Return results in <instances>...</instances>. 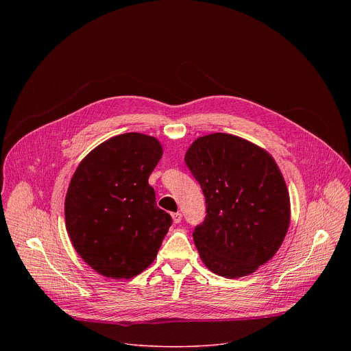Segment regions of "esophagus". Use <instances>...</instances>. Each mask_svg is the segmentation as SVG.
I'll use <instances>...</instances> for the list:
<instances>
[{
  "instance_id": "esophagus-1",
  "label": "esophagus",
  "mask_w": 351,
  "mask_h": 351,
  "mask_svg": "<svg viewBox=\"0 0 351 351\" xmlns=\"http://www.w3.org/2000/svg\"><path fill=\"white\" fill-rule=\"evenodd\" d=\"M172 219H173L175 223H179L182 221V214L180 213H173L172 214Z\"/></svg>"
}]
</instances>
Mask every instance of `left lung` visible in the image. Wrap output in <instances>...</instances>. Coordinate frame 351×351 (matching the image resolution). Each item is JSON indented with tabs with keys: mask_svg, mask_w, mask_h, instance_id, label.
<instances>
[{
	"mask_svg": "<svg viewBox=\"0 0 351 351\" xmlns=\"http://www.w3.org/2000/svg\"><path fill=\"white\" fill-rule=\"evenodd\" d=\"M184 161L203 189L207 215L193 232L204 265L225 278L256 272L279 250L290 225V197L272 156L228 133L195 138Z\"/></svg>",
	"mask_w": 351,
	"mask_h": 351,
	"instance_id": "left-lung-1",
	"label": "left lung"
}]
</instances>
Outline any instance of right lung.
<instances>
[{"instance_id":"obj_1","label":"right lung","mask_w":351,"mask_h":351,"mask_svg":"<svg viewBox=\"0 0 351 351\" xmlns=\"http://www.w3.org/2000/svg\"><path fill=\"white\" fill-rule=\"evenodd\" d=\"M158 138L114 136L82 160L65 197V225L76 253L99 275L130 279L153 264L172 218L148 178L162 157Z\"/></svg>"}]
</instances>
